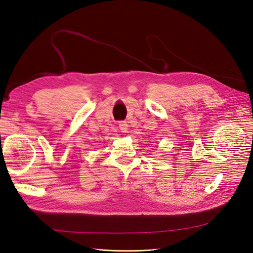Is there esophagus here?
I'll use <instances>...</instances> for the list:
<instances>
[{"instance_id": "esophagus-1", "label": "esophagus", "mask_w": 253, "mask_h": 253, "mask_svg": "<svg viewBox=\"0 0 253 253\" xmlns=\"http://www.w3.org/2000/svg\"><path fill=\"white\" fill-rule=\"evenodd\" d=\"M119 128L122 132H126V130L128 129V124L126 121H120L119 122Z\"/></svg>"}]
</instances>
